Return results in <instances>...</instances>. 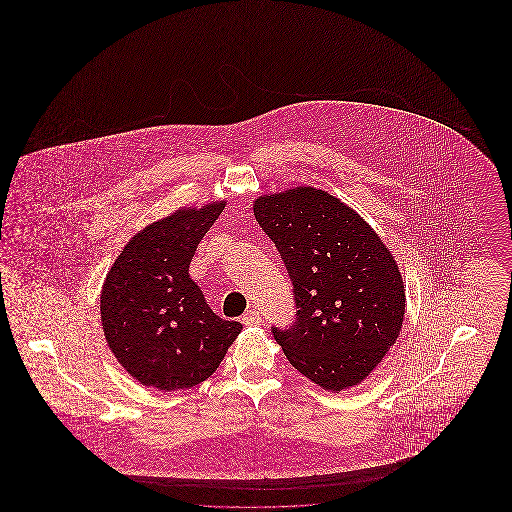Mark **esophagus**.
Returning <instances> with one entry per match:
<instances>
[{
	"instance_id": "esophagus-1",
	"label": "esophagus",
	"mask_w": 512,
	"mask_h": 512,
	"mask_svg": "<svg viewBox=\"0 0 512 512\" xmlns=\"http://www.w3.org/2000/svg\"><path fill=\"white\" fill-rule=\"evenodd\" d=\"M242 322H244L245 326H257V324H261V315H259V311H247L244 317H242Z\"/></svg>"
}]
</instances>
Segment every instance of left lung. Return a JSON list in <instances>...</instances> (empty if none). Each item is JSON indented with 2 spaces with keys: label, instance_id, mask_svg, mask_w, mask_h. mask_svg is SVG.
Returning <instances> with one entry per match:
<instances>
[{
  "label": "left lung",
  "instance_id": "1",
  "mask_svg": "<svg viewBox=\"0 0 512 512\" xmlns=\"http://www.w3.org/2000/svg\"><path fill=\"white\" fill-rule=\"evenodd\" d=\"M255 219L292 280L295 322L272 336L303 376L340 393L357 386L397 340L403 278L390 249L353 209L315 188L261 195Z\"/></svg>",
  "mask_w": 512,
  "mask_h": 512
}]
</instances>
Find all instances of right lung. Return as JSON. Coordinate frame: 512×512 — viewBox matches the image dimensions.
Returning <instances> with one entry per match:
<instances>
[{"mask_svg":"<svg viewBox=\"0 0 512 512\" xmlns=\"http://www.w3.org/2000/svg\"><path fill=\"white\" fill-rule=\"evenodd\" d=\"M226 201L180 209L138 232L109 270L101 290V324L117 361L157 390L207 380L242 332L211 311L190 278L197 244Z\"/></svg>","mask_w":512,"mask_h":512,"instance_id":"add662e5","label":"right lung"}]
</instances>
